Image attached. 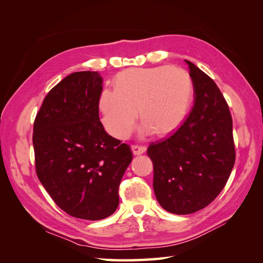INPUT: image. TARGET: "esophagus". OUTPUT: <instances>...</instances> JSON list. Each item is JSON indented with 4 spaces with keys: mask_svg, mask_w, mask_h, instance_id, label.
Masks as SVG:
<instances>
[{
    "mask_svg": "<svg viewBox=\"0 0 263 263\" xmlns=\"http://www.w3.org/2000/svg\"><path fill=\"white\" fill-rule=\"evenodd\" d=\"M132 150H133V154L135 156H139L142 155L144 153H146L147 148L145 146H137V145H134L132 146Z\"/></svg>",
    "mask_w": 263,
    "mask_h": 263,
    "instance_id": "34e87169",
    "label": "esophagus"
}]
</instances>
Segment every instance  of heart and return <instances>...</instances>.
<instances>
[{
    "label": "heart",
    "instance_id": "heart-1",
    "mask_svg": "<svg viewBox=\"0 0 263 263\" xmlns=\"http://www.w3.org/2000/svg\"><path fill=\"white\" fill-rule=\"evenodd\" d=\"M193 98V81L186 70L158 66L132 68L115 79L114 89L102 90L98 101L101 122L117 139L128 138L137 122H142L140 138L170 134L182 125Z\"/></svg>",
    "mask_w": 263,
    "mask_h": 263
}]
</instances>
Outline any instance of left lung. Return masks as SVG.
I'll return each instance as SVG.
<instances>
[{
  "mask_svg": "<svg viewBox=\"0 0 263 263\" xmlns=\"http://www.w3.org/2000/svg\"><path fill=\"white\" fill-rule=\"evenodd\" d=\"M185 62L193 81V108L176 132L147 149L154 163L157 201L178 215L211 204L226 185L236 159L226 100L208 74Z\"/></svg>",
  "mask_w": 263,
  "mask_h": 263,
  "instance_id": "obj_1",
  "label": "left lung"
}]
</instances>
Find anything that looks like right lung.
<instances>
[{
  "label": "right lung",
  "mask_w": 263,
  "mask_h": 263,
  "mask_svg": "<svg viewBox=\"0 0 263 263\" xmlns=\"http://www.w3.org/2000/svg\"><path fill=\"white\" fill-rule=\"evenodd\" d=\"M98 71L73 72L46 95L34 123L36 173L54 203L71 216L100 220L118 208V187L133 160L128 145L105 132Z\"/></svg>",
  "instance_id": "right-lung-1"
}]
</instances>
